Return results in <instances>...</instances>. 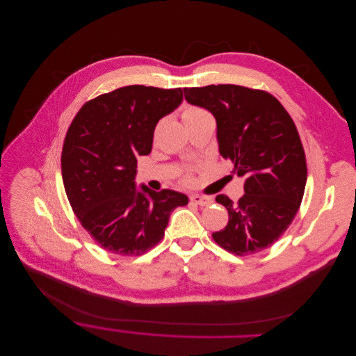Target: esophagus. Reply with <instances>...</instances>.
I'll return each mask as SVG.
<instances>
[{
  "mask_svg": "<svg viewBox=\"0 0 356 356\" xmlns=\"http://www.w3.org/2000/svg\"><path fill=\"white\" fill-rule=\"evenodd\" d=\"M191 203L193 204H199V206H209L213 200L210 197H204V196H199V195H192L189 197Z\"/></svg>",
  "mask_w": 356,
  "mask_h": 356,
  "instance_id": "esophagus-1",
  "label": "esophagus"
}]
</instances>
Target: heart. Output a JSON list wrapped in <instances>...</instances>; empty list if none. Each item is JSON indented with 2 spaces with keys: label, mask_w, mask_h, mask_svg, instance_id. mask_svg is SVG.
<instances>
[{
  "label": "heart",
  "mask_w": 356,
  "mask_h": 356,
  "mask_svg": "<svg viewBox=\"0 0 356 356\" xmlns=\"http://www.w3.org/2000/svg\"><path fill=\"white\" fill-rule=\"evenodd\" d=\"M182 120L185 122V124H189V123H193V122H197V120H202V119H207V118H211V115L200 108V106H195V105H186L184 109H182ZM182 182L184 184H189L191 182V177L189 175H184L182 178Z\"/></svg>",
  "instance_id": "1"
}]
</instances>
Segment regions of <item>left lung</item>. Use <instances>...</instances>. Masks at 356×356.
Wrapping results in <instances>:
<instances>
[{"label":"left lung","mask_w":356,"mask_h":356,"mask_svg":"<svg viewBox=\"0 0 356 356\" xmlns=\"http://www.w3.org/2000/svg\"><path fill=\"white\" fill-rule=\"evenodd\" d=\"M185 99L213 113L220 154L243 177L244 196L216 202L229 211L227 226L211 237L244 257L270 247L293 222L306 179V154L296 124L269 92L233 84L184 88Z\"/></svg>","instance_id":"obj_1"}]
</instances>
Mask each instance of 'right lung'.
<instances>
[{
  "label": "right lung",
  "mask_w": 356,
  "mask_h": 356,
  "mask_svg": "<svg viewBox=\"0 0 356 356\" xmlns=\"http://www.w3.org/2000/svg\"><path fill=\"white\" fill-rule=\"evenodd\" d=\"M182 102V90L127 86L86 102L71 122L61 152L68 202L81 226L109 252L138 257L157 245L170 213L188 203L171 189L141 186L138 156L152 152L157 122Z\"/></svg>",
  "instance_id": "add662e5"
}]
</instances>
